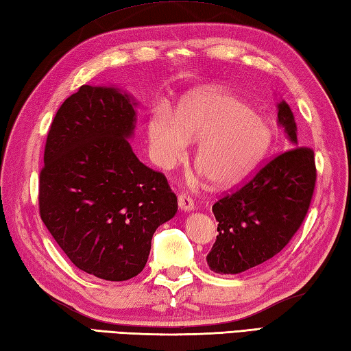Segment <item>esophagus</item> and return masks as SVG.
<instances>
[{
	"label": "esophagus",
	"mask_w": 351,
	"mask_h": 351,
	"mask_svg": "<svg viewBox=\"0 0 351 351\" xmlns=\"http://www.w3.org/2000/svg\"><path fill=\"white\" fill-rule=\"evenodd\" d=\"M178 205H180V208L184 211H191L195 210V202L193 199L187 195H180L178 196Z\"/></svg>",
	"instance_id": "obj_1"
}]
</instances>
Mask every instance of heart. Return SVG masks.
<instances>
[{
  "instance_id": "1",
  "label": "heart",
  "mask_w": 351,
  "mask_h": 351,
  "mask_svg": "<svg viewBox=\"0 0 351 351\" xmlns=\"http://www.w3.org/2000/svg\"><path fill=\"white\" fill-rule=\"evenodd\" d=\"M149 141L156 162L171 167L197 143L195 164L216 185L242 180L271 144V129L232 95L204 89L184 100L173 121L155 117L149 123Z\"/></svg>"
}]
</instances>
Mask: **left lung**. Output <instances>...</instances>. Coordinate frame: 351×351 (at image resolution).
I'll return each instance as SVG.
<instances>
[{
  "label": "left lung",
  "instance_id": "left-lung-1",
  "mask_svg": "<svg viewBox=\"0 0 351 351\" xmlns=\"http://www.w3.org/2000/svg\"><path fill=\"white\" fill-rule=\"evenodd\" d=\"M278 123L297 147L272 158L248 182L213 205L219 236L207 263L217 274L245 272L277 256L311 207L315 154L298 146L297 125L286 101L278 103Z\"/></svg>",
  "mask_w": 351,
  "mask_h": 351
}]
</instances>
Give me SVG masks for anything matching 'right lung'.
<instances>
[{
  "instance_id": "obj_1",
  "label": "right lung",
  "mask_w": 351,
  "mask_h": 351,
  "mask_svg": "<svg viewBox=\"0 0 351 351\" xmlns=\"http://www.w3.org/2000/svg\"><path fill=\"white\" fill-rule=\"evenodd\" d=\"M135 105L115 88L80 86L54 115L39 175L47 230L79 269L109 281L138 276L154 232L178 210L166 176L128 141Z\"/></svg>"
}]
</instances>
